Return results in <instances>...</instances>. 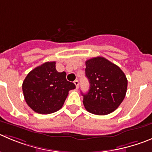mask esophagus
Listing matches in <instances>:
<instances>
[{
	"label": "esophagus",
	"instance_id": "34e87169",
	"mask_svg": "<svg viewBox=\"0 0 152 152\" xmlns=\"http://www.w3.org/2000/svg\"><path fill=\"white\" fill-rule=\"evenodd\" d=\"M74 84H75V86H76V88H79V81L78 80H75L74 81Z\"/></svg>",
	"mask_w": 152,
	"mask_h": 152
}]
</instances>
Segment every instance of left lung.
<instances>
[{"label": "left lung", "mask_w": 152, "mask_h": 152, "mask_svg": "<svg viewBox=\"0 0 152 152\" xmlns=\"http://www.w3.org/2000/svg\"><path fill=\"white\" fill-rule=\"evenodd\" d=\"M86 76L90 88L82 93L83 104L89 113L105 115L114 112L124 99L127 79L119 66L103 57H96L86 62Z\"/></svg>", "instance_id": "1"}]
</instances>
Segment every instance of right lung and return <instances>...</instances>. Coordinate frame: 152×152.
<instances>
[{
	"mask_svg": "<svg viewBox=\"0 0 152 152\" xmlns=\"http://www.w3.org/2000/svg\"><path fill=\"white\" fill-rule=\"evenodd\" d=\"M55 61L46 62L32 69L22 83L27 104L39 114L47 115L63 106L69 91L76 88L66 79V73H59Z\"/></svg>",
	"mask_w": 152,
	"mask_h": 152,
	"instance_id": "obj_1",
	"label": "right lung"
}]
</instances>
